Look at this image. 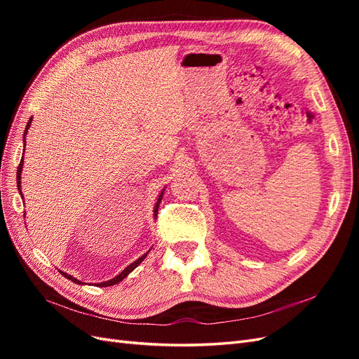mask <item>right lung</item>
Returning a JSON list of instances; mask_svg holds the SVG:
<instances>
[{
	"instance_id": "right-lung-1",
	"label": "right lung",
	"mask_w": 359,
	"mask_h": 359,
	"mask_svg": "<svg viewBox=\"0 0 359 359\" xmlns=\"http://www.w3.org/2000/svg\"><path fill=\"white\" fill-rule=\"evenodd\" d=\"M31 121H32V118H29V121L27 123V127H25V132H24V149H25V145H27V142H25V135H27V132H28V128H29V126H31ZM22 166H24V157L20 158V163H19V168H18V173H16V180H18V190H19V193H20V196H22V190H20V187H22V182H20V173H22ZM163 193H165V189H163L161 191H160V194H158V198H157V202H156V205H154V210H153V212H154V217L157 219V211H158V203L161 202V198H163ZM25 215V214H24ZM151 250V248H149ZM149 250L147 253H144L142 256H140L139 259H136L133 264H130L127 268H124L121 273H119L118 276H115L114 278H111V280H107V281H103V283H97V286H114V285H116V283H119V281H123L130 273H132V271L142 262V260L147 257V255L149 253ZM60 273L66 277V278H69V280H72L73 283H76V285H86V283H83V281H81V280H78V278H74L73 276H70V274H67V273H64V271H60Z\"/></svg>"
}]
</instances>
